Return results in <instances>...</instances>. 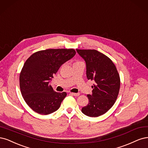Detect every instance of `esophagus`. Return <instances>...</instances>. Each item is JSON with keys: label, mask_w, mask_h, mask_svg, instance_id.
<instances>
[{"label": "esophagus", "mask_w": 148, "mask_h": 148, "mask_svg": "<svg viewBox=\"0 0 148 148\" xmlns=\"http://www.w3.org/2000/svg\"><path fill=\"white\" fill-rule=\"evenodd\" d=\"M70 94H71L72 95H74V96H75V97H78L80 95L79 93H70Z\"/></svg>", "instance_id": "esophagus-1"}]
</instances>
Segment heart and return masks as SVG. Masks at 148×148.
Returning <instances> with one entry per match:
<instances>
[{"instance_id":"b5f03b06","label":"heart","mask_w":148,"mask_h":148,"mask_svg":"<svg viewBox=\"0 0 148 148\" xmlns=\"http://www.w3.org/2000/svg\"><path fill=\"white\" fill-rule=\"evenodd\" d=\"M81 63V62H79V61H77V62H75V63L74 64H76V63Z\"/></svg>"}]
</instances>
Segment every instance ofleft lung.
<instances>
[{
	"instance_id": "left-lung-1",
	"label": "left lung",
	"mask_w": 148,
	"mask_h": 148,
	"mask_svg": "<svg viewBox=\"0 0 148 148\" xmlns=\"http://www.w3.org/2000/svg\"><path fill=\"white\" fill-rule=\"evenodd\" d=\"M76 51L86 63L87 79L95 82L92 93L87 95L89 103L82 112L89 117L101 116L114 105L118 96L121 82L116 67L108 56L96 50Z\"/></svg>"
}]
</instances>
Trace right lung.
<instances>
[{
  "label": "right lung",
  "instance_id": "obj_1",
  "mask_svg": "<svg viewBox=\"0 0 148 148\" xmlns=\"http://www.w3.org/2000/svg\"><path fill=\"white\" fill-rule=\"evenodd\" d=\"M74 49H47L36 52L24 64L20 75L22 96L33 111L47 115L57 111L66 93L49 85L60 66L75 55Z\"/></svg>",
  "mask_w": 148,
  "mask_h": 148
}]
</instances>
